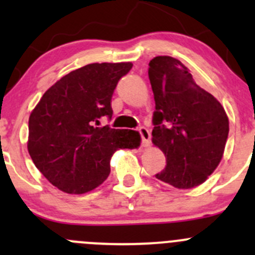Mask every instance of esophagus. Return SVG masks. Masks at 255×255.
<instances>
[{
  "mask_svg": "<svg viewBox=\"0 0 255 255\" xmlns=\"http://www.w3.org/2000/svg\"><path fill=\"white\" fill-rule=\"evenodd\" d=\"M138 132H139L140 137H142L143 147H148V145H149V139H150V133L149 130H148V128L139 127L138 128Z\"/></svg>",
  "mask_w": 255,
  "mask_h": 255,
  "instance_id": "34e87169",
  "label": "esophagus"
}]
</instances>
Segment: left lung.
<instances>
[{
  "mask_svg": "<svg viewBox=\"0 0 255 255\" xmlns=\"http://www.w3.org/2000/svg\"><path fill=\"white\" fill-rule=\"evenodd\" d=\"M148 77L155 102L152 142L167 162L155 178L179 189L197 187L223 157L229 133L226 111L173 57L153 58Z\"/></svg>",
  "mask_w": 255,
  "mask_h": 255,
  "instance_id": "left-lung-1",
  "label": "left lung"
}]
</instances>
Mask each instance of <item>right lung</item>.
<instances>
[{
    "label": "right lung",
    "mask_w": 255,
    "mask_h": 255,
    "mask_svg": "<svg viewBox=\"0 0 255 255\" xmlns=\"http://www.w3.org/2000/svg\"><path fill=\"white\" fill-rule=\"evenodd\" d=\"M130 62L92 63L72 71L44 92L29 116L28 153L34 165L62 192L87 193L102 184L117 149L137 148V130L98 127L112 118L117 83Z\"/></svg>",
    "instance_id": "right-lung-1"
}]
</instances>
